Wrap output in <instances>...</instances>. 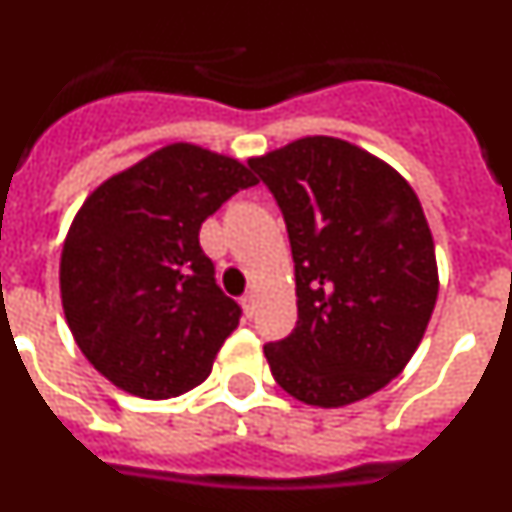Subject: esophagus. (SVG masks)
I'll return each mask as SVG.
<instances>
[{"label": "esophagus", "instance_id": "34e87169", "mask_svg": "<svg viewBox=\"0 0 512 512\" xmlns=\"http://www.w3.org/2000/svg\"><path fill=\"white\" fill-rule=\"evenodd\" d=\"M256 300H259V295H256V292H246V295L241 297V305H243V310H246L248 318H251L253 312H256Z\"/></svg>", "mask_w": 512, "mask_h": 512}]
</instances>
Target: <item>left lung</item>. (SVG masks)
Instances as JSON below:
<instances>
[{
	"label": "left lung",
	"mask_w": 512,
	"mask_h": 512,
	"mask_svg": "<svg viewBox=\"0 0 512 512\" xmlns=\"http://www.w3.org/2000/svg\"><path fill=\"white\" fill-rule=\"evenodd\" d=\"M284 215L297 325L266 343L284 392L343 408L413 359L438 297L436 246L418 194L364 148L310 135L248 158Z\"/></svg>",
	"instance_id": "obj_1"
}]
</instances>
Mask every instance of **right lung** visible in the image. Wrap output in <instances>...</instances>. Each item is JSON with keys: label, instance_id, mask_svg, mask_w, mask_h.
<instances>
[{"label": "right lung", "instance_id": "obj_1", "mask_svg": "<svg viewBox=\"0 0 512 512\" xmlns=\"http://www.w3.org/2000/svg\"><path fill=\"white\" fill-rule=\"evenodd\" d=\"M259 182L238 158L171 143L99 184L61 251V302L76 346L115 387L146 400L210 377L241 307L215 284L200 228Z\"/></svg>", "mask_w": 512, "mask_h": 512}]
</instances>
